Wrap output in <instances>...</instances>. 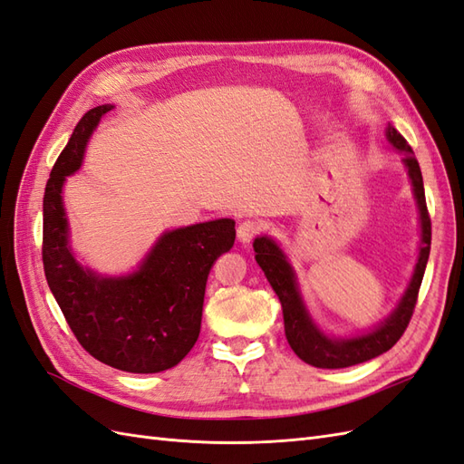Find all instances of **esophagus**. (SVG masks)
I'll return each instance as SVG.
<instances>
[{
    "instance_id": "1",
    "label": "esophagus",
    "mask_w": 464,
    "mask_h": 464,
    "mask_svg": "<svg viewBox=\"0 0 464 464\" xmlns=\"http://www.w3.org/2000/svg\"><path fill=\"white\" fill-rule=\"evenodd\" d=\"M260 231H263V223L253 221V219H245L239 223V227H237V239H239L243 245H246V243H251Z\"/></svg>"
}]
</instances>
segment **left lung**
<instances>
[{"instance_id":"1","label":"left lung","mask_w":464,"mask_h":464,"mask_svg":"<svg viewBox=\"0 0 464 464\" xmlns=\"http://www.w3.org/2000/svg\"><path fill=\"white\" fill-rule=\"evenodd\" d=\"M386 139L392 147L401 152V162L408 169L415 204H418V209H420L421 246H420L418 263H415L413 275L406 292H403L396 310L392 312L382 324L376 325L371 331H366V334L354 335V337L325 335L324 331L315 325L310 312H307L300 286H298V278H295V272L288 263V256L284 255L278 243L266 235L256 237L253 243L255 253H256L255 255L256 263L260 268H263L266 280L270 282L272 290L276 292L278 300L282 304L284 331H286V339L290 343L292 351L298 354L304 362L317 368H347L353 364L371 361L374 356L390 351L403 335V331H406L413 314L415 302H418L423 272H425L427 258H430V248H431V219L425 204L420 162L415 159L411 147L392 125L386 127Z\"/></svg>"}]
</instances>
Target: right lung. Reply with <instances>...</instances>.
<instances>
[{
	"instance_id": "1",
	"label": "right lung",
	"mask_w": 464,
	"mask_h": 464,
	"mask_svg": "<svg viewBox=\"0 0 464 464\" xmlns=\"http://www.w3.org/2000/svg\"><path fill=\"white\" fill-rule=\"evenodd\" d=\"M111 110L105 103L82 117L53 166L43 199L44 276L70 329L93 359L125 372L152 374L176 366L198 341L209 270L233 246L235 221L162 233L139 268L125 276L82 266L70 246L63 186L82 166L93 129Z\"/></svg>"
}]
</instances>
